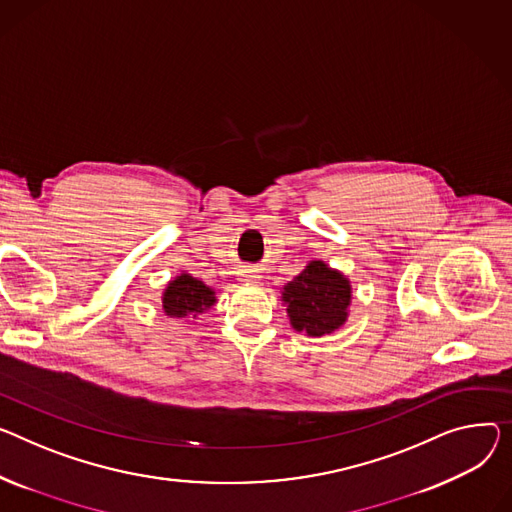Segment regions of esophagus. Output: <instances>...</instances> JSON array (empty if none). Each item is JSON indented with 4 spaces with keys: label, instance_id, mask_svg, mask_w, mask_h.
<instances>
[{
    "label": "esophagus",
    "instance_id": "obj_1",
    "mask_svg": "<svg viewBox=\"0 0 512 512\" xmlns=\"http://www.w3.org/2000/svg\"><path fill=\"white\" fill-rule=\"evenodd\" d=\"M238 276H241L243 282H253L257 278V271L255 269H243V271H238Z\"/></svg>",
    "mask_w": 512,
    "mask_h": 512
}]
</instances>
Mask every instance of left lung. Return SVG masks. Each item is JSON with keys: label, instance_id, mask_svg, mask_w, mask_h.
I'll return each instance as SVG.
<instances>
[{"label": "left lung", "instance_id": "obj_1", "mask_svg": "<svg viewBox=\"0 0 512 512\" xmlns=\"http://www.w3.org/2000/svg\"><path fill=\"white\" fill-rule=\"evenodd\" d=\"M282 300L296 331L309 337H323L346 323L352 286L342 271L331 269L325 261H309L284 286Z\"/></svg>", "mask_w": 512, "mask_h": 512}]
</instances>
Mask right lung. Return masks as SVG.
Returning a JSON list of instances; mask_svg holds the SVG:
<instances>
[{
  "label": "right lung",
  "mask_w": 512,
  "mask_h": 512,
  "mask_svg": "<svg viewBox=\"0 0 512 512\" xmlns=\"http://www.w3.org/2000/svg\"><path fill=\"white\" fill-rule=\"evenodd\" d=\"M214 304L216 292L191 274H181L175 280H170L162 294V311L166 317L175 319L195 317L212 309Z\"/></svg>",
  "instance_id": "add662e5"
}]
</instances>
